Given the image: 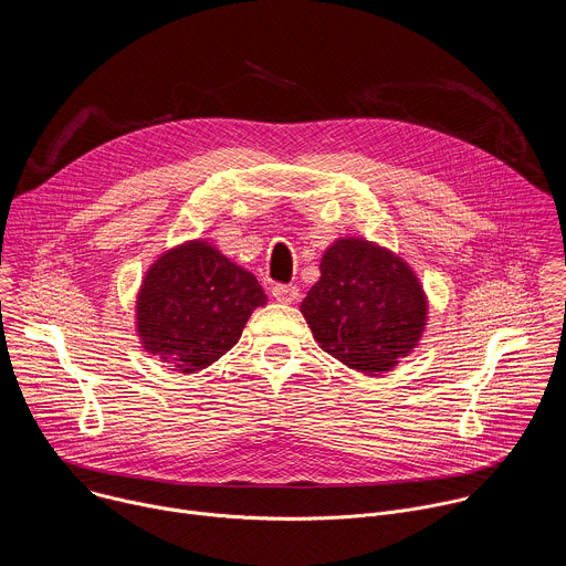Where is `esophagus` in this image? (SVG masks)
<instances>
[{"label": "esophagus", "mask_w": 566, "mask_h": 566, "mask_svg": "<svg viewBox=\"0 0 566 566\" xmlns=\"http://www.w3.org/2000/svg\"><path fill=\"white\" fill-rule=\"evenodd\" d=\"M271 293H273V297H275L277 302H282V304H293V302L300 297L297 286H286V284H275Z\"/></svg>", "instance_id": "obj_1"}]
</instances>
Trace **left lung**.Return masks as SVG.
Segmentation results:
<instances>
[{"instance_id": "8db88e82", "label": "left lung", "mask_w": 566, "mask_h": 566, "mask_svg": "<svg viewBox=\"0 0 566 566\" xmlns=\"http://www.w3.org/2000/svg\"><path fill=\"white\" fill-rule=\"evenodd\" d=\"M300 311L322 349L371 376L410 356L428 325L412 266L363 237H340L325 251Z\"/></svg>"}]
</instances>
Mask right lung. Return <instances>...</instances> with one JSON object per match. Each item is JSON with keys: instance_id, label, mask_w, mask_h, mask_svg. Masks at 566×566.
Masks as SVG:
<instances>
[{"instance_id": "add662e5", "label": "right lung", "mask_w": 566, "mask_h": 566, "mask_svg": "<svg viewBox=\"0 0 566 566\" xmlns=\"http://www.w3.org/2000/svg\"><path fill=\"white\" fill-rule=\"evenodd\" d=\"M266 304L258 277L206 239L160 255L136 295V334L147 354L179 374L210 367Z\"/></svg>"}]
</instances>
